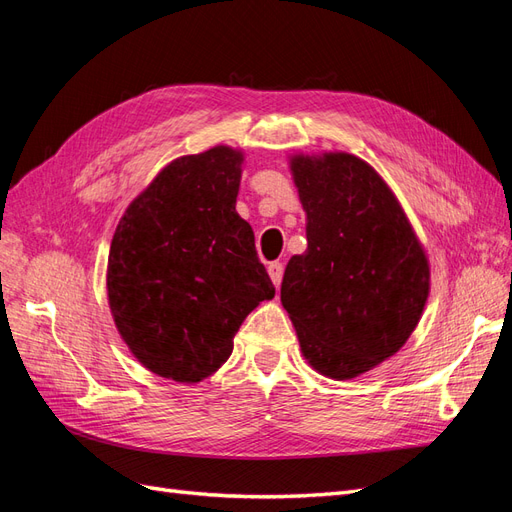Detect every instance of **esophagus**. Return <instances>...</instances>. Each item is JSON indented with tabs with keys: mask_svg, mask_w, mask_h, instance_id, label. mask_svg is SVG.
Instances as JSON below:
<instances>
[{
	"mask_svg": "<svg viewBox=\"0 0 512 512\" xmlns=\"http://www.w3.org/2000/svg\"><path fill=\"white\" fill-rule=\"evenodd\" d=\"M269 275H271V282L275 284V288H280L282 277H284V265H282V262H271V265H269Z\"/></svg>",
	"mask_w": 512,
	"mask_h": 512,
	"instance_id": "obj_1",
	"label": "esophagus"
}]
</instances>
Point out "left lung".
<instances>
[{
  "label": "left lung",
  "mask_w": 512,
  "mask_h": 512,
  "mask_svg": "<svg viewBox=\"0 0 512 512\" xmlns=\"http://www.w3.org/2000/svg\"><path fill=\"white\" fill-rule=\"evenodd\" d=\"M307 250L292 256L282 305L305 359L348 380L393 356L418 324L429 265L397 198L350 153L292 158Z\"/></svg>",
  "instance_id": "1"
}]
</instances>
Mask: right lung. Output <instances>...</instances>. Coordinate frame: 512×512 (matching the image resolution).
Segmentation results:
<instances>
[{"label": "right lung", "mask_w": 512, "mask_h": 512, "mask_svg": "<svg viewBox=\"0 0 512 512\" xmlns=\"http://www.w3.org/2000/svg\"><path fill=\"white\" fill-rule=\"evenodd\" d=\"M243 156L213 147L170 162L123 215L108 254V303L153 374L218 371L252 309L275 297L252 226L235 211Z\"/></svg>", "instance_id": "1"}]
</instances>
